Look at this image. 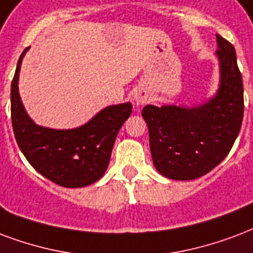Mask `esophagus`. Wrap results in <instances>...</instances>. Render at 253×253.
Returning a JSON list of instances; mask_svg holds the SVG:
<instances>
[{
    "label": "esophagus",
    "instance_id": "1",
    "mask_svg": "<svg viewBox=\"0 0 253 253\" xmlns=\"http://www.w3.org/2000/svg\"><path fill=\"white\" fill-rule=\"evenodd\" d=\"M134 103L136 106H142V105H146L148 101H150V95H148V92L143 88H140L138 91L134 94Z\"/></svg>",
    "mask_w": 253,
    "mask_h": 253
}]
</instances>
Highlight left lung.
Returning a JSON list of instances; mask_svg holds the SVG:
<instances>
[{"instance_id":"8db88e82","label":"left lung","mask_w":253,"mask_h":253,"mask_svg":"<svg viewBox=\"0 0 253 253\" xmlns=\"http://www.w3.org/2000/svg\"><path fill=\"white\" fill-rule=\"evenodd\" d=\"M216 41L220 84L215 96L196 107L147 105L142 110L152 162L166 178L191 180L210 172L228 155L242 128L244 96L236 51L219 34Z\"/></svg>"}]
</instances>
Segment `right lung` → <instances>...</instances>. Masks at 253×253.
<instances>
[{
	"label": "right lung",
	"mask_w": 253,
	"mask_h": 253,
	"mask_svg": "<svg viewBox=\"0 0 253 253\" xmlns=\"http://www.w3.org/2000/svg\"><path fill=\"white\" fill-rule=\"evenodd\" d=\"M24 50L11 81V123L19 150L28 162L58 186L86 187L103 176L114 142L131 115L130 102L105 107L84 126L54 130L38 126L25 110L18 92V77Z\"/></svg>",
	"instance_id": "1"
}]
</instances>
